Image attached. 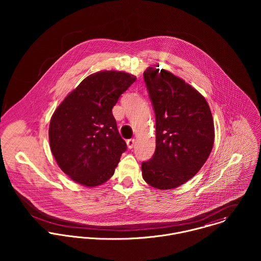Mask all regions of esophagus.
I'll return each mask as SVG.
<instances>
[{"instance_id": "34e87169", "label": "esophagus", "mask_w": 261, "mask_h": 261, "mask_svg": "<svg viewBox=\"0 0 261 261\" xmlns=\"http://www.w3.org/2000/svg\"><path fill=\"white\" fill-rule=\"evenodd\" d=\"M136 144V140L135 139H130V140H127L126 141V145H127V148L128 149H133L134 146Z\"/></svg>"}]
</instances>
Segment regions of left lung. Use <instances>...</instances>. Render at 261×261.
<instances>
[{"instance_id": "obj_1", "label": "left lung", "mask_w": 261, "mask_h": 261, "mask_svg": "<svg viewBox=\"0 0 261 261\" xmlns=\"http://www.w3.org/2000/svg\"><path fill=\"white\" fill-rule=\"evenodd\" d=\"M155 67L144 72L155 112V150L143 162L142 173L149 186L169 190L200 171L213 148L215 130L205 97L182 78Z\"/></svg>"}]
</instances>
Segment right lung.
<instances>
[{
    "mask_svg": "<svg viewBox=\"0 0 261 261\" xmlns=\"http://www.w3.org/2000/svg\"><path fill=\"white\" fill-rule=\"evenodd\" d=\"M137 77L105 70L87 76L59 105L49 125L51 151L76 183L96 187L111 179L126 149L112 108Z\"/></svg>",
    "mask_w": 261,
    "mask_h": 261,
    "instance_id": "1",
    "label": "right lung"
}]
</instances>
